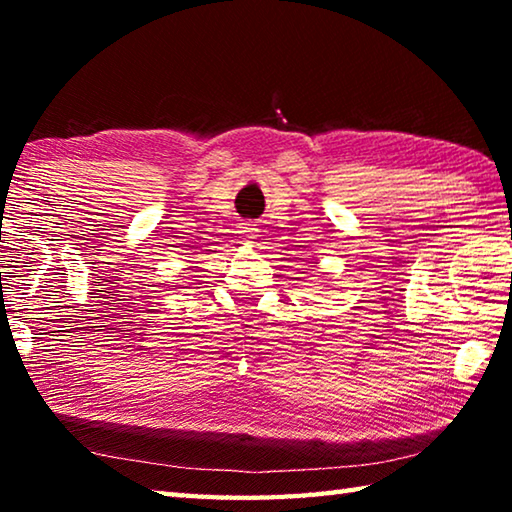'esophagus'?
Instances as JSON below:
<instances>
[{"instance_id": "obj_1", "label": "esophagus", "mask_w": 512, "mask_h": 512, "mask_svg": "<svg viewBox=\"0 0 512 512\" xmlns=\"http://www.w3.org/2000/svg\"><path fill=\"white\" fill-rule=\"evenodd\" d=\"M257 228H255V225L253 223H244V225H241V237H244L246 241H255L259 235H257Z\"/></svg>"}]
</instances>
